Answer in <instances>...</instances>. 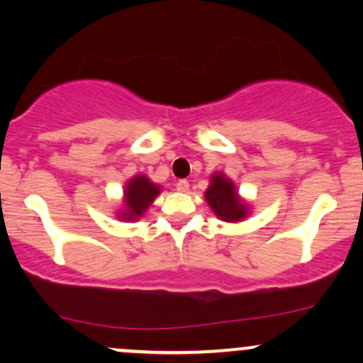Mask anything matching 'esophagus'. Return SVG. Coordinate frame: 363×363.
Masks as SVG:
<instances>
[{"mask_svg": "<svg viewBox=\"0 0 363 363\" xmlns=\"http://www.w3.org/2000/svg\"><path fill=\"white\" fill-rule=\"evenodd\" d=\"M175 189H177L179 193H188L189 182L186 181V179H181V181H177V184H175Z\"/></svg>", "mask_w": 363, "mask_h": 363, "instance_id": "esophagus-1", "label": "esophagus"}]
</instances>
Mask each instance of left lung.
I'll return each mask as SVG.
<instances>
[{"label": "left lung", "instance_id": "8db88e82", "mask_svg": "<svg viewBox=\"0 0 363 363\" xmlns=\"http://www.w3.org/2000/svg\"><path fill=\"white\" fill-rule=\"evenodd\" d=\"M205 200L220 220L240 222L250 213L248 203L241 200L234 182L222 172L212 175L208 189L205 191Z\"/></svg>", "mask_w": 363, "mask_h": 363}]
</instances>
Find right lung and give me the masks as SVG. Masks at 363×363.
<instances>
[{
  "label": "right lung",
  "instance_id": "1",
  "mask_svg": "<svg viewBox=\"0 0 363 363\" xmlns=\"http://www.w3.org/2000/svg\"><path fill=\"white\" fill-rule=\"evenodd\" d=\"M160 193V186L153 184L146 175H136L130 179L123 189V210L122 220H138L148 210L155 198Z\"/></svg>",
  "mask_w": 363,
  "mask_h": 363
}]
</instances>
